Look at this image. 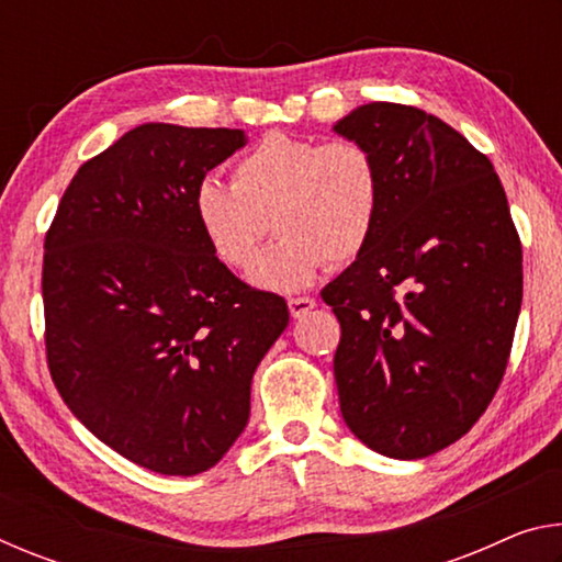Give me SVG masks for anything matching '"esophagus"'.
<instances>
[{"label": "esophagus", "mask_w": 562, "mask_h": 562, "mask_svg": "<svg viewBox=\"0 0 562 562\" xmlns=\"http://www.w3.org/2000/svg\"><path fill=\"white\" fill-rule=\"evenodd\" d=\"M288 307H290V315L294 319H302V317H307L310 312L317 307V302L312 300V297H290L288 300Z\"/></svg>", "instance_id": "34e87169"}]
</instances>
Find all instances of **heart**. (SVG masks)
I'll list each match as a JSON object with an SVG mask.
<instances>
[{
    "label": "heart",
    "instance_id": "b5f03b06",
    "mask_svg": "<svg viewBox=\"0 0 562 562\" xmlns=\"http://www.w3.org/2000/svg\"><path fill=\"white\" fill-rule=\"evenodd\" d=\"M231 178L233 186L205 178L193 213L215 258L233 270L252 262L272 221L280 237L247 272L255 288L304 290L329 260L351 262L372 240L382 176L357 140L322 144L272 131L237 158Z\"/></svg>",
    "mask_w": 562,
    "mask_h": 562
}]
</instances>
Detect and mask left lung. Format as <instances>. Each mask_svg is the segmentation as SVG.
<instances>
[{
  "label": "left lung",
  "instance_id": "1",
  "mask_svg": "<svg viewBox=\"0 0 562 562\" xmlns=\"http://www.w3.org/2000/svg\"><path fill=\"white\" fill-rule=\"evenodd\" d=\"M331 131L382 176L372 240L322 290L341 325L339 408L372 451L424 459L479 422L506 372L520 240L491 160L449 123L374 101Z\"/></svg>",
  "mask_w": 562,
  "mask_h": 562
}]
</instances>
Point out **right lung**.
<instances>
[{
    "instance_id": "1",
    "label": "right lung",
    "mask_w": 562,
    "mask_h": 562,
    "mask_svg": "<svg viewBox=\"0 0 562 562\" xmlns=\"http://www.w3.org/2000/svg\"><path fill=\"white\" fill-rule=\"evenodd\" d=\"M240 128L144 123L71 178L44 243L46 357L71 414L123 459L195 475L250 418L252 374L290 325L215 258L193 213Z\"/></svg>"
}]
</instances>
